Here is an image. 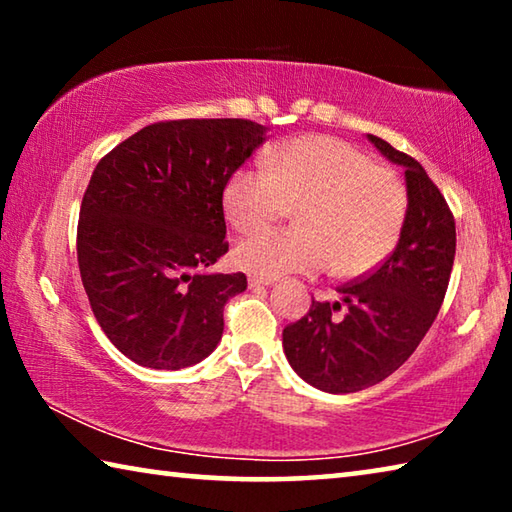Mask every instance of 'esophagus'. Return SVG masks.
Here are the masks:
<instances>
[{
  "instance_id": "1",
  "label": "esophagus",
  "mask_w": 512,
  "mask_h": 512,
  "mask_svg": "<svg viewBox=\"0 0 512 512\" xmlns=\"http://www.w3.org/2000/svg\"><path fill=\"white\" fill-rule=\"evenodd\" d=\"M248 284H250V289H255V287H271V284H275V277H257V275H250V277H248Z\"/></svg>"
}]
</instances>
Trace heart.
<instances>
[{
	"label": "heart",
	"instance_id": "b5f03b06",
	"mask_svg": "<svg viewBox=\"0 0 512 512\" xmlns=\"http://www.w3.org/2000/svg\"><path fill=\"white\" fill-rule=\"evenodd\" d=\"M237 232H257L296 205V228L266 230L235 248V264L259 277L368 275L397 246L406 221L400 180L352 144L307 135L277 146L264 169H237L223 187Z\"/></svg>",
	"mask_w": 512,
	"mask_h": 512
}]
</instances>
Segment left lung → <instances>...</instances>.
Instances as JSON below:
<instances>
[{"mask_svg": "<svg viewBox=\"0 0 512 512\" xmlns=\"http://www.w3.org/2000/svg\"><path fill=\"white\" fill-rule=\"evenodd\" d=\"M368 140L404 167L409 203L400 241L370 275L339 287V302L311 300L307 316L282 332L291 368L325 393L375 386L411 357L443 305L456 255L454 216L422 164L381 137Z\"/></svg>", "mask_w": 512, "mask_h": 512, "instance_id": "8db88e82", "label": "left lung"}]
</instances>
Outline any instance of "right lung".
Returning <instances> with one entry per match:
<instances>
[{"instance_id":"obj_1","label":"right lung","mask_w":512,"mask_h":512,"mask_svg":"<svg viewBox=\"0 0 512 512\" xmlns=\"http://www.w3.org/2000/svg\"><path fill=\"white\" fill-rule=\"evenodd\" d=\"M266 140L248 119L158 121L115 146L85 189L76 255L94 318L153 370L210 357L244 273H203L228 253L223 187Z\"/></svg>"}]
</instances>
